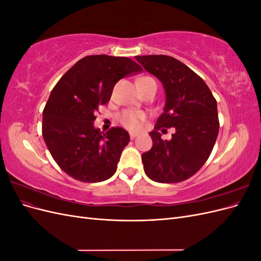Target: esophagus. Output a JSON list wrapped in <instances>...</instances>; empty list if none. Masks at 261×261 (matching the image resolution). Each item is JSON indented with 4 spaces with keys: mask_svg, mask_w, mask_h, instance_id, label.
I'll return each mask as SVG.
<instances>
[{
    "mask_svg": "<svg viewBox=\"0 0 261 261\" xmlns=\"http://www.w3.org/2000/svg\"><path fill=\"white\" fill-rule=\"evenodd\" d=\"M129 137H130V139H135L137 137V134L136 133H129Z\"/></svg>",
    "mask_w": 261,
    "mask_h": 261,
    "instance_id": "obj_1",
    "label": "esophagus"
}]
</instances>
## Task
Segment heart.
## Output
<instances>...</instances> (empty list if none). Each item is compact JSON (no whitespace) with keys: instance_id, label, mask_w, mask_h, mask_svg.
Masks as SVG:
<instances>
[{"instance_id":"obj_1","label":"heart","mask_w":261,"mask_h":261,"mask_svg":"<svg viewBox=\"0 0 261 261\" xmlns=\"http://www.w3.org/2000/svg\"><path fill=\"white\" fill-rule=\"evenodd\" d=\"M146 80H152L150 77H141L137 82L140 81H146ZM146 115L143 112L138 111H133V110H126V111L122 112L118 115V120L122 123L123 126L126 128L132 129V130H138L143 126V123L145 121Z\"/></svg>"}]
</instances>
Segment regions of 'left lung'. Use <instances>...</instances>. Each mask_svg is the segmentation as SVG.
<instances>
[{"label": "left lung", "mask_w": 261, "mask_h": 261, "mask_svg": "<svg viewBox=\"0 0 261 261\" xmlns=\"http://www.w3.org/2000/svg\"><path fill=\"white\" fill-rule=\"evenodd\" d=\"M165 90V106L154 129L149 133L152 148L141 159L147 176L158 183H178L208 160L219 133L217 100L200 76L168 55L135 57ZM174 127L171 141H163L159 130Z\"/></svg>", "instance_id": "left-lung-1"}]
</instances>
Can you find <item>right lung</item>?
<instances>
[{
  "label": "right lung",
  "mask_w": 261,
  "mask_h": 261,
  "mask_svg": "<svg viewBox=\"0 0 261 261\" xmlns=\"http://www.w3.org/2000/svg\"><path fill=\"white\" fill-rule=\"evenodd\" d=\"M141 70L128 58L89 55L55 85L43 110L42 136L66 174L85 183H97L114 174L129 135L118 126L106 134L94 128V113L109 102L118 81Z\"/></svg>",
  "instance_id": "right-lung-1"
}]
</instances>
